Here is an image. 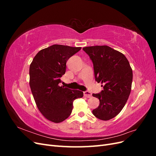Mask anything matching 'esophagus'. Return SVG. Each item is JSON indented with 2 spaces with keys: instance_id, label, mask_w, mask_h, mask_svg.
I'll return each instance as SVG.
<instances>
[{
  "instance_id": "obj_1",
  "label": "esophagus",
  "mask_w": 156,
  "mask_h": 156,
  "mask_svg": "<svg viewBox=\"0 0 156 156\" xmlns=\"http://www.w3.org/2000/svg\"><path fill=\"white\" fill-rule=\"evenodd\" d=\"M84 96L89 98L92 97V94H91V92H90L88 91H85V92H84Z\"/></svg>"
}]
</instances>
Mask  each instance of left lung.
Listing matches in <instances>:
<instances>
[{
    "label": "left lung",
    "mask_w": 156,
    "mask_h": 156,
    "mask_svg": "<svg viewBox=\"0 0 156 156\" xmlns=\"http://www.w3.org/2000/svg\"><path fill=\"white\" fill-rule=\"evenodd\" d=\"M83 49L92 61L96 81L103 88L100 94H92L100 100L92 113L101 120H111L119 114L129 96L133 72L129 61L124 54L107 45Z\"/></svg>",
    "instance_id": "1"
}]
</instances>
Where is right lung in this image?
Masks as SVG:
<instances>
[{"label": "right lung", "mask_w": 156, "mask_h": 156, "mask_svg": "<svg viewBox=\"0 0 156 156\" xmlns=\"http://www.w3.org/2000/svg\"><path fill=\"white\" fill-rule=\"evenodd\" d=\"M81 49L68 45H53L41 49L30 65V87L36 106L46 119L60 123L69 116L73 102L83 92L60 87L66 62Z\"/></svg>", "instance_id": "right-lung-1"}]
</instances>
